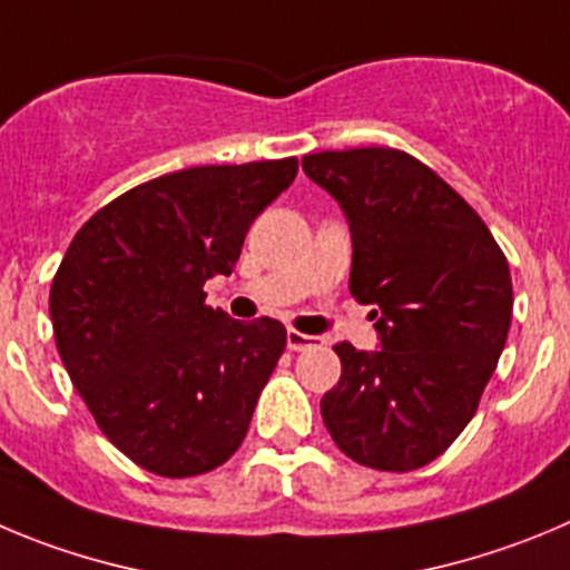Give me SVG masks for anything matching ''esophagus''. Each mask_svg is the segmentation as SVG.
<instances>
[{"mask_svg": "<svg viewBox=\"0 0 570 570\" xmlns=\"http://www.w3.org/2000/svg\"><path fill=\"white\" fill-rule=\"evenodd\" d=\"M288 350H294V353H299V350H307V347H316V342L320 338L316 336H307V333H299V331H288Z\"/></svg>", "mask_w": 570, "mask_h": 570, "instance_id": "1", "label": "esophagus"}]
</instances>
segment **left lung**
<instances>
[{
    "label": "left lung",
    "mask_w": 570,
    "mask_h": 570,
    "mask_svg": "<svg viewBox=\"0 0 570 570\" xmlns=\"http://www.w3.org/2000/svg\"><path fill=\"white\" fill-rule=\"evenodd\" d=\"M353 237L350 294L373 305L379 350L336 344L322 417L344 455L381 472L435 461L472 421L511 325V274L478 212L412 155H305Z\"/></svg>",
    "instance_id": "1"
}]
</instances>
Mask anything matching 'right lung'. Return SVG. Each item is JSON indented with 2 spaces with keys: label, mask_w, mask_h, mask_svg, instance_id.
<instances>
[{
  "label": "right lung",
  "mask_w": 570,
  "mask_h": 570,
  "mask_svg": "<svg viewBox=\"0 0 570 570\" xmlns=\"http://www.w3.org/2000/svg\"><path fill=\"white\" fill-rule=\"evenodd\" d=\"M296 158L195 166L140 183L72 237L50 320L72 387L104 435L160 478H195L243 443L288 333L206 305Z\"/></svg>",
  "instance_id": "1"
}]
</instances>
